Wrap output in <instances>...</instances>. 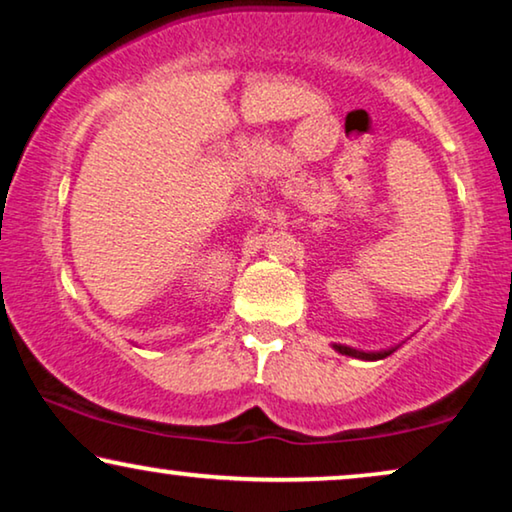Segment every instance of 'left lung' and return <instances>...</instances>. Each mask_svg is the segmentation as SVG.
I'll list each match as a JSON object with an SVG mask.
<instances>
[{
  "instance_id": "8db88e82",
  "label": "left lung",
  "mask_w": 512,
  "mask_h": 512,
  "mask_svg": "<svg viewBox=\"0 0 512 512\" xmlns=\"http://www.w3.org/2000/svg\"><path fill=\"white\" fill-rule=\"evenodd\" d=\"M331 347L342 356H352V359H361V361H380V359H387L391 352H396V347L377 349V352H363V349H354L349 345H331Z\"/></svg>"
}]
</instances>
